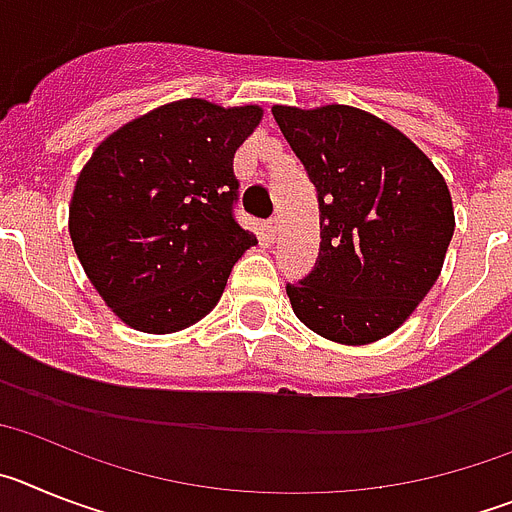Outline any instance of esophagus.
I'll use <instances>...</instances> for the list:
<instances>
[{
    "label": "esophagus",
    "mask_w": 512,
    "mask_h": 512,
    "mask_svg": "<svg viewBox=\"0 0 512 512\" xmlns=\"http://www.w3.org/2000/svg\"><path fill=\"white\" fill-rule=\"evenodd\" d=\"M264 230H266V235H269V241H277V235H279V220H277V217L266 220Z\"/></svg>",
    "instance_id": "obj_1"
}]
</instances>
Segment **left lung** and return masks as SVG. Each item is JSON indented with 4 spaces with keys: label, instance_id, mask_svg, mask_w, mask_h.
Returning a JSON list of instances; mask_svg holds the SVG:
<instances>
[{
    "label": "left lung",
    "instance_id": "8db88e82",
    "mask_svg": "<svg viewBox=\"0 0 512 512\" xmlns=\"http://www.w3.org/2000/svg\"><path fill=\"white\" fill-rule=\"evenodd\" d=\"M271 115L318 189L320 253L287 284L297 318L328 341L366 346L413 315L454 235L446 179L408 135L348 104Z\"/></svg>",
    "mask_w": 512,
    "mask_h": 512
}]
</instances>
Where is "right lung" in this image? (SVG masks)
<instances>
[{"instance_id":"obj_1","label":"right lung","mask_w":512,"mask_h":512,"mask_svg":"<svg viewBox=\"0 0 512 512\" xmlns=\"http://www.w3.org/2000/svg\"><path fill=\"white\" fill-rule=\"evenodd\" d=\"M259 104L179 99L94 148L76 179L69 233L89 282L125 325L176 333L223 297L256 235L235 223L233 156Z\"/></svg>"}]
</instances>
